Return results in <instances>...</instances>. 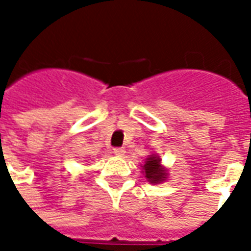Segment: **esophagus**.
I'll return each mask as SVG.
<instances>
[{"mask_svg": "<svg viewBox=\"0 0 251 251\" xmlns=\"http://www.w3.org/2000/svg\"><path fill=\"white\" fill-rule=\"evenodd\" d=\"M113 153H114L115 156L121 157V156H124V154H125V149H122V148H114Z\"/></svg>", "mask_w": 251, "mask_h": 251, "instance_id": "esophagus-1", "label": "esophagus"}]
</instances>
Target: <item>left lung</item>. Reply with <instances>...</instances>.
I'll return each mask as SVG.
<instances>
[{"label":"left lung","mask_w":251,"mask_h":251,"mask_svg":"<svg viewBox=\"0 0 251 251\" xmlns=\"http://www.w3.org/2000/svg\"><path fill=\"white\" fill-rule=\"evenodd\" d=\"M144 168V172H145V177H147L151 183H161L164 179H165V171L160 165V158L158 157H148V160L145 161V164L142 165Z\"/></svg>","instance_id":"left-lung-1"}]
</instances>
